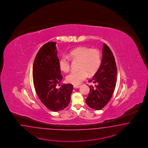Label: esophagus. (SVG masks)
<instances>
[{"instance_id": "34e87169", "label": "esophagus", "mask_w": 148, "mask_h": 148, "mask_svg": "<svg viewBox=\"0 0 148 148\" xmlns=\"http://www.w3.org/2000/svg\"><path fill=\"white\" fill-rule=\"evenodd\" d=\"M73 87H74V88H78L80 87V86L74 85L73 86Z\"/></svg>"}]
</instances>
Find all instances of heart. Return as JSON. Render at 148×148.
Returning <instances> with one entry per match:
<instances>
[{"label":"heart","instance_id":"1","mask_svg":"<svg viewBox=\"0 0 148 148\" xmlns=\"http://www.w3.org/2000/svg\"><path fill=\"white\" fill-rule=\"evenodd\" d=\"M71 59L79 61V71H73L66 76L68 82L73 85H79L88 76L94 74L101 64V56L99 50L90 49L86 47H81L72 50L68 56L62 55L59 61L60 69L67 72L71 67Z\"/></svg>","mask_w":148,"mask_h":148}]
</instances>
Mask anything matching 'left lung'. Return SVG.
<instances>
[{
    "label": "left lung",
    "instance_id": "obj_1",
    "mask_svg": "<svg viewBox=\"0 0 148 148\" xmlns=\"http://www.w3.org/2000/svg\"><path fill=\"white\" fill-rule=\"evenodd\" d=\"M116 80L115 58L110 48L103 43L101 63L98 71L89 81L94 83L95 87L90 86V93L86 99L87 105L96 110L102 109L112 97Z\"/></svg>",
    "mask_w": 148,
    "mask_h": 148
}]
</instances>
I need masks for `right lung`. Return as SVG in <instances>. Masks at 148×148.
I'll use <instances>...</instances> for the list:
<instances>
[{
	"mask_svg": "<svg viewBox=\"0 0 148 148\" xmlns=\"http://www.w3.org/2000/svg\"><path fill=\"white\" fill-rule=\"evenodd\" d=\"M56 44L47 43L39 50L34 60L32 76L40 101L50 111L58 112L69 105L73 87L72 84H63L58 89L56 87L63 78Z\"/></svg>",
	"mask_w": 148,
	"mask_h": 148,
	"instance_id": "obj_1",
	"label": "right lung"
}]
</instances>
